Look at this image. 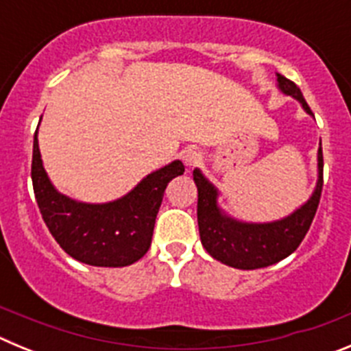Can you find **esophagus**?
Listing matches in <instances>:
<instances>
[{"label": "esophagus", "mask_w": 351, "mask_h": 351, "mask_svg": "<svg viewBox=\"0 0 351 351\" xmlns=\"http://www.w3.org/2000/svg\"><path fill=\"white\" fill-rule=\"evenodd\" d=\"M182 161H184V165L188 167V169H193V167H197L200 161H202V154L198 153V151H195V149H188V151H184V154H182Z\"/></svg>", "instance_id": "obj_1"}]
</instances>
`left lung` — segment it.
I'll list each match as a JSON object with an SVG mask.
<instances>
[{"label":"left lung","mask_w":351,"mask_h":351,"mask_svg":"<svg viewBox=\"0 0 351 351\" xmlns=\"http://www.w3.org/2000/svg\"><path fill=\"white\" fill-rule=\"evenodd\" d=\"M276 86L283 95L295 98L304 108V112L315 117L300 89L291 80L276 73ZM316 161H318L316 165L318 179L311 197L285 218L265 223L243 221L225 213L219 206L218 188L204 176L202 170L195 169L193 181L198 191V232L207 253L228 267L243 269V271L269 267L291 255L302 243L304 235L308 234L320 202L322 186H324L322 142Z\"/></svg>","instance_id":"obj_1"}]
</instances>
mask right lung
Returning a JSON list of instances; mask_svg holds the SVG:
<instances>
[{"mask_svg": "<svg viewBox=\"0 0 351 351\" xmlns=\"http://www.w3.org/2000/svg\"><path fill=\"white\" fill-rule=\"evenodd\" d=\"M182 172V161L173 160L116 200L80 202L56 190L43 169L38 128L35 132L31 181L43 221L71 258L95 267H126L147 253L167 184Z\"/></svg>", "mask_w": 351, "mask_h": 351, "instance_id": "right-lung-1", "label": "right lung"}]
</instances>
